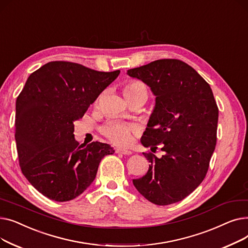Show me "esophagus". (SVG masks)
<instances>
[{
  "label": "esophagus",
  "instance_id": "esophagus-1",
  "mask_svg": "<svg viewBox=\"0 0 248 248\" xmlns=\"http://www.w3.org/2000/svg\"><path fill=\"white\" fill-rule=\"evenodd\" d=\"M115 153H117V154H123V155H129L133 154L132 151H128V150H125V149H121V148H116V149H115Z\"/></svg>",
  "mask_w": 248,
  "mask_h": 248
}]
</instances>
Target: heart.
<instances>
[{
  "label": "heart",
  "mask_w": 248,
  "mask_h": 248,
  "mask_svg": "<svg viewBox=\"0 0 248 248\" xmlns=\"http://www.w3.org/2000/svg\"><path fill=\"white\" fill-rule=\"evenodd\" d=\"M124 96L128 101L141 99L145 102L149 97V88L141 81L131 80L124 88ZM136 132V126L122 122L112 121L107 124L102 128V133L112 142L120 146H126L132 140L133 134Z\"/></svg>",
  "instance_id": "1"
}]
</instances>
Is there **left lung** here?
<instances>
[{
  "label": "left lung",
  "mask_w": 248,
  "mask_h": 248,
  "mask_svg": "<svg viewBox=\"0 0 248 248\" xmlns=\"http://www.w3.org/2000/svg\"><path fill=\"white\" fill-rule=\"evenodd\" d=\"M146 83L155 104L142 146L165 152L162 158L142 153L150 163L145 176L134 179L136 189L155 205L186 198L204 180L216 146L218 108L212 89L187 63L160 59L128 69Z\"/></svg>",
  "instance_id": "8db88e82"
}]
</instances>
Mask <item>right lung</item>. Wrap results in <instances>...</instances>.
<instances>
[{
	"mask_svg": "<svg viewBox=\"0 0 248 248\" xmlns=\"http://www.w3.org/2000/svg\"><path fill=\"white\" fill-rule=\"evenodd\" d=\"M120 72L52 61L28 77L16 100L15 139L22 173L45 197L65 202L79 196L95 179L101 159L114 153L99 141L79 146L73 123Z\"/></svg>",
	"mask_w": 248,
	"mask_h": 248,
	"instance_id": "right-lung-1",
	"label": "right lung"
}]
</instances>
